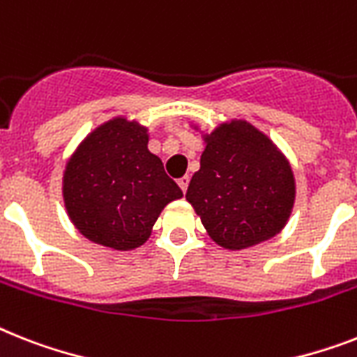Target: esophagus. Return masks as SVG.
I'll return each mask as SVG.
<instances>
[{"mask_svg": "<svg viewBox=\"0 0 357 357\" xmlns=\"http://www.w3.org/2000/svg\"><path fill=\"white\" fill-rule=\"evenodd\" d=\"M188 181H190V178H188V176H183V178L178 179V185H179V187H181V190H183V192H187Z\"/></svg>", "mask_w": 357, "mask_h": 357, "instance_id": "esophagus-1", "label": "esophagus"}]
</instances>
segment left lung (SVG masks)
Listing matches in <instances>:
<instances>
[{"instance_id":"left-lung-1","label":"left lung","mask_w":357,"mask_h":357,"mask_svg":"<svg viewBox=\"0 0 357 357\" xmlns=\"http://www.w3.org/2000/svg\"><path fill=\"white\" fill-rule=\"evenodd\" d=\"M294 174L264 133L244 121L207 137L199 170L187 188L211 238L244 249L279 233L294 207Z\"/></svg>"}]
</instances>
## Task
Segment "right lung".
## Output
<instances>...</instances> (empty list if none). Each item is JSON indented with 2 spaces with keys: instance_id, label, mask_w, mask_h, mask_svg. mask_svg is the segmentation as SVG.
Returning <instances> with one entry per match:
<instances>
[{
  "instance_id": "obj_1",
  "label": "right lung",
  "mask_w": 357,
  "mask_h": 357,
  "mask_svg": "<svg viewBox=\"0 0 357 357\" xmlns=\"http://www.w3.org/2000/svg\"><path fill=\"white\" fill-rule=\"evenodd\" d=\"M143 126L113 119L89 135L68 163L63 198L84 236L113 249H133L150 236L163 207L183 196Z\"/></svg>"
}]
</instances>
